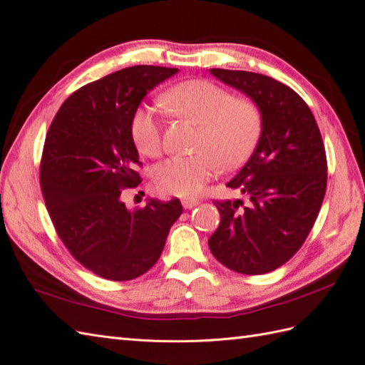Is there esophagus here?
Masks as SVG:
<instances>
[{"mask_svg": "<svg viewBox=\"0 0 365 365\" xmlns=\"http://www.w3.org/2000/svg\"><path fill=\"white\" fill-rule=\"evenodd\" d=\"M182 205H183L185 210H191V207L199 205V200H195V199H183Z\"/></svg>", "mask_w": 365, "mask_h": 365, "instance_id": "obj_1", "label": "esophagus"}]
</instances>
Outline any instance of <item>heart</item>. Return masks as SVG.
<instances>
[{"instance_id":"obj_1","label":"heart","mask_w":365,"mask_h":365,"mask_svg":"<svg viewBox=\"0 0 365 365\" xmlns=\"http://www.w3.org/2000/svg\"><path fill=\"white\" fill-rule=\"evenodd\" d=\"M162 106L179 118L199 125L194 150L197 154L175 155L160 163L154 173L158 188L171 195H197L218 171L243 165L257 147L263 116L254 101L237 99L232 93L210 81H185L166 90ZM130 131L138 150L150 158L162 151L159 113L140 107L133 113Z\"/></svg>"}]
</instances>
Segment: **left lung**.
Returning <instances> with one entry per match:
<instances>
[{
  "label": "left lung",
  "mask_w": 365,
  "mask_h": 365,
  "mask_svg": "<svg viewBox=\"0 0 365 365\" xmlns=\"http://www.w3.org/2000/svg\"><path fill=\"white\" fill-rule=\"evenodd\" d=\"M262 111L263 130L243 168L227 183L247 195L214 202L220 225L207 245L227 269L245 275L275 270L303 246L327 186V160L317 120L297 93L252 71L211 68Z\"/></svg>",
  "instance_id": "obj_1"
}]
</instances>
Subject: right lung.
<instances>
[{
  "instance_id": "right-lung-1",
  "label": "right lung",
  "mask_w": 365,
  "mask_h": 365,
  "mask_svg": "<svg viewBox=\"0 0 365 365\" xmlns=\"http://www.w3.org/2000/svg\"><path fill=\"white\" fill-rule=\"evenodd\" d=\"M179 68L134 66L87 84L51 122L39 180L51 222L78 262L111 281L138 278L158 262L179 199L128 210L123 188L140 183L130 123L147 93ZM140 165V163H139Z\"/></svg>"
}]
</instances>
